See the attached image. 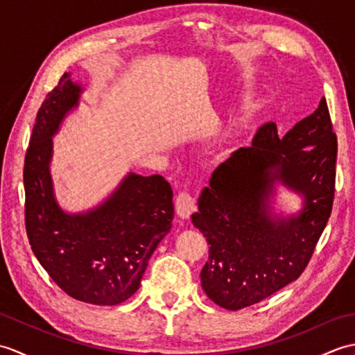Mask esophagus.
I'll use <instances>...</instances> for the list:
<instances>
[{"label": "esophagus", "instance_id": "34e87169", "mask_svg": "<svg viewBox=\"0 0 355 355\" xmlns=\"http://www.w3.org/2000/svg\"><path fill=\"white\" fill-rule=\"evenodd\" d=\"M175 210L180 218L187 220L195 210V198L187 192H180L175 200Z\"/></svg>", "mask_w": 355, "mask_h": 355}]
</instances>
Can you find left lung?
<instances>
[{"instance_id": "8db88e82", "label": "left lung", "mask_w": 355, "mask_h": 355, "mask_svg": "<svg viewBox=\"0 0 355 355\" xmlns=\"http://www.w3.org/2000/svg\"><path fill=\"white\" fill-rule=\"evenodd\" d=\"M336 158L337 139L322 97L284 137L266 123L252 146L218 166L192 215L210 245L200 275L209 299L236 311L302 275L333 209ZM276 184L303 200L296 214L274 212Z\"/></svg>"}]
</instances>
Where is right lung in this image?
Masks as SVG:
<instances>
[{
    "instance_id": "obj_1",
    "label": "right lung",
    "mask_w": 355,
    "mask_h": 355,
    "mask_svg": "<svg viewBox=\"0 0 355 355\" xmlns=\"http://www.w3.org/2000/svg\"><path fill=\"white\" fill-rule=\"evenodd\" d=\"M84 87L65 73L37 111L24 162L26 229L45 271L69 296L117 305L139 290L148 261L172 227V187L162 175L130 172L85 212L59 206L50 163L53 137L78 108Z\"/></svg>"
}]
</instances>
